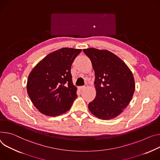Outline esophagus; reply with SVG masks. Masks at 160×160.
<instances>
[{"label":"esophagus","mask_w":160,"mask_h":160,"mask_svg":"<svg viewBox=\"0 0 160 160\" xmlns=\"http://www.w3.org/2000/svg\"><path fill=\"white\" fill-rule=\"evenodd\" d=\"M86 88H88V85H83V86H81V87H80L79 88V89H80V90H83V89H85Z\"/></svg>","instance_id":"34e87169"}]
</instances>
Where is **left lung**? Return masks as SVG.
Returning a JSON list of instances; mask_svg holds the SVG:
<instances>
[{
	"mask_svg": "<svg viewBox=\"0 0 160 160\" xmlns=\"http://www.w3.org/2000/svg\"><path fill=\"white\" fill-rule=\"evenodd\" d=\"M94 70L96 95L89 103L96 118L109 120L118 117L132 100L135 83L132 72L120 58L107 50H83Z\"/></svg>",
	"mask_w": 160,
	"mask_h": 160,
	"instance_id": "left-lung-1",
	"label": "left lung"
}]
</instances>
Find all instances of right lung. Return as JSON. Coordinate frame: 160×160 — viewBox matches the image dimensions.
<instances>
[{
	"label": "right lung",
	"mask_w": 160,
	"mask_h": 160,
	"mask_svg": "<svg viewBox=\"0 0 160 160\" xmlns=\"http://www.w3.org/2000/svg\"><path fill=\"white\" fill-rule=\"evenodd\" d=\"M81 49L62 48L39 62L28 75L27 91L42 114L57 116L68 111L77 98L71 68Z\"/></svg>",
	"instance_id": "add662e5"
}]
</instances>
